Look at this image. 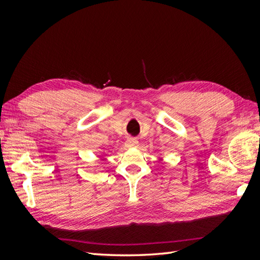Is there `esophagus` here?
<instances>
[{"label": "esophagus", "mask_w": 260, "mask_h": 260, "mask_svg": "<svg viewBox=\"0 0 260 260\" xmlns=\"http://www.w3.org/2000/svg\"><path fill=\"white\" fill-rule=\"evenodd\" d=\"M138 144H139V141L136 138H128L127 141H125V145L130 147L138 146Z\"/></svg>", "instance_id": "obj_1"}]
</instances>
